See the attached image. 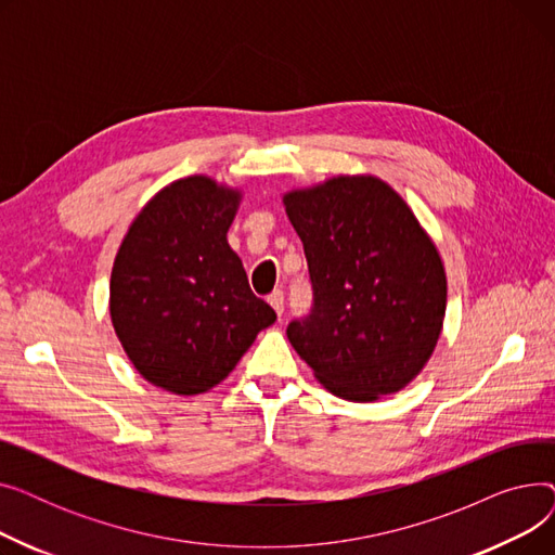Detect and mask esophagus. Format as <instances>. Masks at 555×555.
Returning <instances> with one entry per match:
<instances>
[{
	"label": "esophagus",
	"instance_id": "1",
	"mask_svg": "<svg viewBox=\"0 0 555 555\" xmlns=\"http://www.w3.org/2000/svg\"><path fill=\"white\" fill-rule=\"evenodd\" d=\"M268 304L274 308V312H276L279 317L283 314V304H285V297H283L281 289H276V293H272V295L268 297Z\"/></svg>",
	"mask_w": 555,
	"mask_h": 555
}]
</instances>
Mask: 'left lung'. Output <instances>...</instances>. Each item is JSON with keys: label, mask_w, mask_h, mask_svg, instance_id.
<instances>
[{"label": "left lung", "mask_w": 555, "mask_h": 555, "mask_svg": "<svg viewBox=\"0 0 555 555\" xmlns=\"http://www.w3.org/2000/svg\"><path fill=\"white\" fill-rule=\"evenodd\" d=\"M314 293L287 339L333 396L375 402L410 385L443 331L439 249L398 191L375 175H335L283 195Z\"/></svg>", "instance_id": "8db88e82"}]
</instances>
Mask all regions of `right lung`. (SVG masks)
<instances>
[{
  "label": "right lung",
  "mask_w": 555,
  "mask_h": 555,
  "mask_svg": "<svg viewBox=\"0 0 555 555\" xmlns=\"http://www.w3.org/2000/svg\"><path fill=\"white\" fill-rule=\"evenodd\" d=\"M243 191L209 175L175 180L137 214L114 258L109 317L151 385L197 396L220 385L276 312L227 243Z\"/></svg>",
  "instance_id": "right-lung-1"
}]
</instances>
